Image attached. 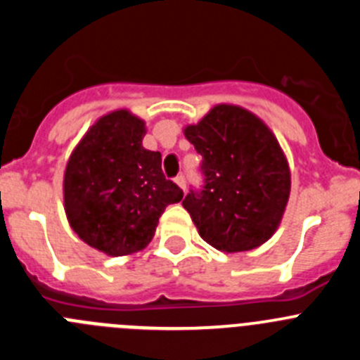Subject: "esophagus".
I'll list each match as a JSON object with an SVG mask.
<instances>
[{"label": "esophagus", "mask_w": 360, "mask_h": 360, "mask_svg": "<svg viewBox=\"0 0 360 360\" xmlns=\"http://www.w3.org/2000/svg\"><path fill=\"white\" fill-rule=\"evenodd\" d=\"M174 182H176L178 186H180L184 191H186V176H184V174H180V176L174 178Z\"/></svg>", "instance_id": "esophagus-1"}]
</instances>
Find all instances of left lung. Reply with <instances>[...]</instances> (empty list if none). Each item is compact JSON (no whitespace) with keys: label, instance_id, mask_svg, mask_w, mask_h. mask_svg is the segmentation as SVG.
I'll use <instances>...</instances> for the list:
<instances>
[{"label":"left lung","instance_id":"obj_1","mask_svg":"<svg viewBox=\"0 0 360 360\" xmlns=\"http://www.w3.org/2000/svg\"><path fill=\"white\" fill-rule=\"evenodd\" d=\"M184 133L202 155L203 187L182 202L200 236L221 252L265 243L290 196V169L274 133L232 104H218Z\"/></svg>","mask_w":360,"mask_h":360}]
</instances>
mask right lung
<instances>
[{
  "label": "right lung",
  "instance_id": "1",
  "mask_svg": "<svg viewBox=\"0 0 360 360\" xmlns=\"http://www.w3.org/2000/svg\"><path fill=\"white\" fill-rule=\"evenodd\" d=\"M146 124L128 110L91 126L65 171V211L84 243L108 256H126L151 241L167 205L184 191L162 173V155L142 146Z\"/></svg>",
  "mask_w": 360,
  "mask_h": 360
}]
</instances>
